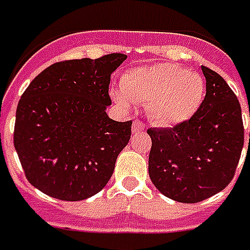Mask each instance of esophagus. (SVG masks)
Here are the masks:
<instances>
[{
    "label": "esophagus",
    "instance_id": "obj_1",
    "mask_svg": "<svg viewBox=\"0 0 250 250\" xmlns=\"http://www.w3.org/2000/svg\"><path fill=\"white\" fill-rule=\"evenodd\" d=\"M144 128H145V123L141 122V120H135V122L132 123V131L134 132L141 131V130H144Z\"/></svg>",
    "mask_w": 250,
    "mask_h": 250
}]
</instances>
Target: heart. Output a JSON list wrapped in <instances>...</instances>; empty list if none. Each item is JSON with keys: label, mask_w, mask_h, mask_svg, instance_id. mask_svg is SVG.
Listing matches in <instances>:
<instances>
[{"label": "heart", "mask_w": 250, "mask_h": 250, "mask_svg": "<svg viewBox=\"0 0 250 250\" xmlns=\"http://www.w3.org/2000/svg\"><path fill=\"white\" fill-rule=\"evenodd\" d=\"M122 89L123 91H115L118 103L125 106H130L131 101L149 103V118L163 127L189 120L205 96L203 76L174 62L132 69L123 76Z\"/></svg>", "instance_id": "heart-1"}]
</instances>
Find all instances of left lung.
<instances>
[{
  "mask_svg": "<svg viewBox=\"0 0 250 250\" xmlns=\"http://www.w3.org/2000/svg\"><path fill=\"white\" fill-rule=\"evenodd\" d=\"M201 69L207 93L198 111L181 125L147 130L152 182L164 196L186 204L200 203L229 186L244 147L238 98L218 72Z\"/></svg>",
  "mask_w": 250,
  "mask_h": 250,
  "instance_id": "obj_1",
  "label": "left lung"
}]
</instances>
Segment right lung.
<instances>
[{"label":"right lung","instance_id":"right-lung-1","mask_svg":"<svg viewBox=\"0 0 250 250\" xmlns=\"http://www.w3.org/2000/svg\"><path fill=\"white\" fill-rule=\"evenodd\" d=\"M127 59L105 54L54 62L35 76L16 109L13 144L34 188L62 201L94 196L111 179L131 120L108 118L111 74Z\"/></svg>","mask_w":250,"mask_h":250}]
</instances>
